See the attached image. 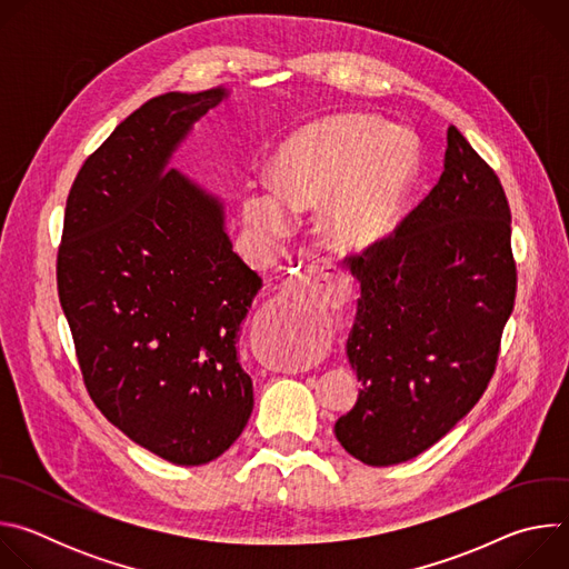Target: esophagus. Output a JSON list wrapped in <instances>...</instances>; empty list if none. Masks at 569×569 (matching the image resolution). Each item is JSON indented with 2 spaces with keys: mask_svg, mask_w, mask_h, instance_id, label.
<instances>
[{
  "mask_svg": "<svg viewBox=\"0 0 569 569\" xmlns=\"http://www.w3.org/2000/svg\"><path fill=\"white\" fill-rule=\"evenodd\" d=\"M349 286L340 270L323 268V270H303L288 279L281 288V295L299 306L315 308H336L347 299Z\"/></svg>",
  "mask_w": 569,
  "mask_h": 569,
  "instance_id": "obj_1",
  "label": "esophagus"
}]
</instances>
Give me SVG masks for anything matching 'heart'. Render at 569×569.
I'll return each mask as SVG.
<instances>
[{
	"label": "heart",
	"instance_id": "1",
	"mask_svg": "<svg viewBox=\"0 0 569 569\" xmlns=\"http://www.w3.org/2000/svg\"><path fill=\"white\" fill-rule=\"evenodd\" d=\"M419 169L415 137L373 114L319 119L279 148L272 180L257 178L242 191V218L272 242L292 227V211L317 204L319 231L342 252H365L398 222Z\"/></svg>",
	"mask_w": 569,
	"mask_h": 569
}]
</instances>
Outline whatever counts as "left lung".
Returning a JSON list of instances; mask_svg holds the SVG:
<instances>
[{"label":"left lung","instance_id":"8db88e82","mask_svg":"<svg viewBox=\"0 0 569 569\" xmlns=\"http://www.w3.org/2000/svg\"><path fill=\"white\" fill-rule=\"evenodd\" d=\"M349 261L360 299L347 356L362 389L336 437L367 466H396L475 408L516 299L505 189L455 126L435 189L391 238Z\"/></svg>","mask_w":569,"mask_h":569}]
</instances>
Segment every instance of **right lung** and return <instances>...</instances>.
<instances>
[{
	"label": "right lung",
	"mask_w": 569,
	"mask_h": 569,
	"mask_svg": "<svg viewBox=\"0 0 569 569\" xmlns=\"http://www.w3.org/2000/svg\"><path fill=\"white\" fill-rule=\"evenodd\" d=\"M231 94L169 92L121 121L80 169L64 211L58 295L86 387L128 439L178 466L220 457L254 387L238 331L261 277L224 229V202L171 169Z\"/></svg>",
	"instance_id": "obj_1"
}]
</instances>
